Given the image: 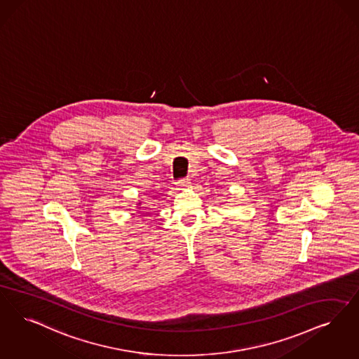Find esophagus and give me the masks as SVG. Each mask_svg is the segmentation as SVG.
<instances>
[{"label":"esophagus","mask_w":359,"mask_h":359,"mask_svg":"<svg viewBox=\"0 0 359 359\" xmlns=\"http://www.w3.org/2000/svg\"><path fill=\"white\" fill-rule=\"evenodd\" d=\"M189 184H191L189 179H182V180H179V182H177V186L180 187L182 189H184L187 187H189Z\"/></svg>","instance_id":"1"}]
</instances>
